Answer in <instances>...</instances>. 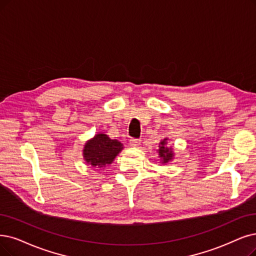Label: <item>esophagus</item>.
<instances>
[{"label": "esophagus", "mask_w": 256, "mask_h": 256, "mask_svg": "<svg viewBox=\"0 0 256 256\" xmlns=\"http://www.w3.org/2000/svg\"><path fill=\"white\" fill-rule=\"evenodd\" d=\"M140 140H138V138H131L130 140H129V144H130V146H132V147H138L140 145Z\"/></svg>", "instance_id": "34e87169"}]
</instances>
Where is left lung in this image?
<instances>
[{
  "mask_svg": "<svg viewBox=\"0 0 256 256\" xmlns=\"http://www.w3.org/2000/svg\"><path fill=\"white\" fill-rule=\"evenodd\" d=\"M168 138H165L160 142L158 153L160 158V164H167L174 158V151L172 147L168 146Z\"/></svg>",
  "mask_w": 256,
  "mask_h": 256,
  "instance_id": "8db88e82",
  "label": "left lung"
}]
</instances>
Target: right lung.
<instances>
[{"label": "right lung", "mask_w": 256, "mask_h": 256, "mask_svg": "<svg viewBox=\"0 0 256 256\" xmlns=\"http://www.w3.org/2000/svg\"><path fill=\"white\" fill-rule=\"evenodd\" d=\"M122 149L124 147L120 140H111L103 132H98L85 142L83 158L87 165L102 169L112 164Z\"/></svg>", "instance_id": "right-lung-1"}]
</instances>
